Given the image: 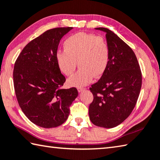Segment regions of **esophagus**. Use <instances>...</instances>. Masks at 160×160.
<instances>
[{
  "instance_id": "esophagus-1",
  "label": "esophagus",
  "mask_w": 160,
  "mask_h": 160,
  "mask_svg": "<svg viewBox=\"0 0 160 160\" xmlns=\"http://www.w3.org/2000/svg\"><path fill=\"white\" fill-rule=\"evenodd\" d=\"M84 89H85V88H78V91L79 92H82Z\"/></svg>"
}]
</instances>
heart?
Segmentation results:
<instances>
[{
  "label": "heart",
  "instance_id": "b5f03b06",
  "mask_svg": "<svg viewBox=\"0 0 160 160\" xmlns=\"http://www.w3.org/2000/svg\"><path fill=\"white\" fill-rule=\"evenodd\" d=\"M64 50L56 54L58 66L66 76L72 75L78 62L80 69L68 82L71 86L81 88L92 82L94 76L100 78L110 62L108 43L102 37L79 32L68 38L63 42Z\"/></svg>",
  "mask_w": 160,
  "mask_h": 160
}]
</instances>
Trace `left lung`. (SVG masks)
<instances>
[{"label":"left lung","instance_id":"obj_1","mask_svg":"<svg viewBox=\"0 0 160 160\" xmlns=\"http://www.w3.org/2000/svg\"><path fill=\"white\" fill-rule=\"evenodd\" d=\"M110 57L106 71L89 89L94 99L89 107L92 122L103 128L120 124L132 113L142 85V74L136 54L129 46L106 28Z\"/></svg>","mask_w":160,"mask_h":160}]
</instances>
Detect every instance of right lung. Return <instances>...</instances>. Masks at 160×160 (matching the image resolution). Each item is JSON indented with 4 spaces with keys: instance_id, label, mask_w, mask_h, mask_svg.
<instances>
[{
    "instance_id": "1",
    "label": "right lung",
    "mask_w": 160,
    "mask_h": 160,
    "mask_svg": "<svg viewBox=\"0 0 160 160\" xmlns=\"http://www.w3.org/2000/svg\"><path fill=\"white\" fill-rule=\"evenodd\" d=\"M72 28L46 31L25 46L14 63L13 82L20 108L31 122L44 128L64 122L78 95L75 88H62L66 78L56 59L61 39Z\"/></svg>"
}]
</instances>
